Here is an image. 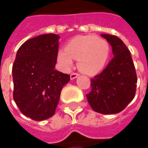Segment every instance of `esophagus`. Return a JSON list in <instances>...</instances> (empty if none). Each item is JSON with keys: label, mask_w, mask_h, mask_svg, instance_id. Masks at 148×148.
<instances>
[{"label": "esophagus", "mask_w": 148, "mask_h": 148, "mask_svg": "<svg viewBox=\"0 0 148 148\" xmlns=\"http://www.w3.org/2000/svg\"><path fill=\"white\" fill-rule=\"evenodd\" d=\"M79 75V74H78V73H72V74H70V78H71V79H74L75 78H77Z\"/></svg>", "instance_id": "34e87169"}]
</instances>
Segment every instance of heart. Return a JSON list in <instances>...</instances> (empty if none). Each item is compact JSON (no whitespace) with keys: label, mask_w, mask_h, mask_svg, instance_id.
Returning <instances> with one entry per match:
<instances>
[{"label":"heart","mask_w":148,"mask_h":148,"mask_svg":"<svg viewBox=\"0 0 148 148\" xmlns=\"http://www.w3.org/2000/svg\"><path fill=\"white\" fill-rule=\"evenodd\" d=\"M110 56L109 43L96 36H79L71 39L57 53V61L61 68L69 70L74 59L78 61V68L86 74L99 72L107 63Z\"/></svg>","instance_id":"obj_1"}]
</instances>
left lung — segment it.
I'll list each match as a JSON object with an SVG mask.
<instances>
[{
	"instance_id": "1",
	"label": "left lung",
	"mask_w": 148,
	"mask_h": 148,
	"mask_svg": "<svg viewBox=\"0 0 148 148\" xmlns=\"http://www.w3.org/2000/svg\"><path fill=\"white\" fill-rule=\"evenodd\" d=\"M112 47L113 59L99 74L91 79V92L86 94L92 110L101 114H116L132 101L137 75L130 50L117 37L103 34Z\"/></svg>"
}]
</instances>
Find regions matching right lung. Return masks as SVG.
I'll return each mask as SVG.
<instances>
[{
    "label": "right lung",
    "mask_w": 148,
    "mask_h": 148,
    "mask_svg": "<svg viewBox=\"0 0 148 148\" xmlns=\"http://www.w3.org/2000/svg\"><path fill=\"white\" fill-rule=\"evenodd\" d=\"M58 35L49 33L25 42L13 65L14 99L21 113L35 121L51 117L70 75L55 69Z\"/></svg>",
    "instance_id": "1"
}]
</instances>
